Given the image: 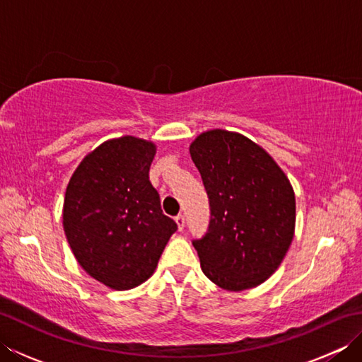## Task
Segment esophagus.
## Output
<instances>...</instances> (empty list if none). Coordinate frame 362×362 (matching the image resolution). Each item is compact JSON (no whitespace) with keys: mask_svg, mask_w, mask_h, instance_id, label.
<instances>
[{"mask_svg":"<svg viewBox=\"0 0 362 362\" xmlns=\"http://www.w3.org/2000/svg\"><path fill=\"white\" fill-rule=\"evenodd\" d=\"M175 224H177V228L183 230V227H185V218H183V214H179V216H175Z\"/></svg>","mask_w":362,"mask_h":362,"instance_id":"1","label":"esophagus"}]
</instances>
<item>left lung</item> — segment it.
Masks as SVG:
<instances>
[{
    "instance_id": "left-lung-1",
    "label": "left lung",
    "mask_w": 362,
    "mask_h": 362,
    "mask_svg": "<svg viewBox=\"0 0 362 362\" xmlns=\"http://www.w3.org/2000/svg\"><path fill=\"white\" fill-rule=\"evenodd\" d=\"M211 219L193 241L206 279L240 292L266 281L286 257L296 232V194L271 153L243 134L211 129L189 144Z\"/></svg>"
}]
</instances>
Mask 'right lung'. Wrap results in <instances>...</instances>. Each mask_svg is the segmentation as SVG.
<instances>
[{
	"mask_svg": "<svg viewBox=\"0 0 362 362\" xmlns=\"http://www.w3.org/2000/svg\"><path fill=\"white\" fill-rule=\"evenodd\" d=\"M153 141L124 135L82 158L65 191L62 224L79 266L115 291L140 286L156 272L175 222L149 182Z\"/></svg>",
	"mask_w": 362,
	"mask_h": 362,
	"instance_id": "add662e5",
	"label": "right lung"
}]
</instances>
